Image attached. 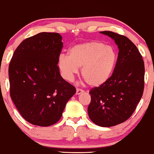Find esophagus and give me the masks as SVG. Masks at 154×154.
Returning <instances> with one entry per match:
<instances>
[{
  "mask_svg": "<svg viewBox=\"0 0 154 154\" xmlns=\"http://www.w3.org/2000/svg\"><path fill=\"white\" fill-rule=\"evenodd\" d=\"M83 92H84V91H83V90L79 89V88H77V89H76V92H75V94L79 95V94H81L82 93H83Z\"/></svg>",
  "mask_w": 154,
  "mask_h": 154,
  "instance_id": "34e87169",
  "label": "esophagus"
}]
</instances>
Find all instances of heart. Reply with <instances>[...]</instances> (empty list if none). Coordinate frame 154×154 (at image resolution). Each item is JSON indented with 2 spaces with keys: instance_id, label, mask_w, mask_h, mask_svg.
<instances>
[{
  "instance_id": "obj_1",
  "label": "heart",
  "mask_w": 154,
  "mask_h": 154,
  "mask_svg": "<svg viewBox=\"0 0 154 154\" xmlns=\"http://www.w3.org/2000/svg\"><path fill=\"white\" fill-rule=\"evenodd\" d=\"M119 54L114 48L98 41L85 42L73 46L69 56L61 54L57 66L63 79L72 81L81 67V76L88 85L97 88L110 79L116 66Z\"/></svg>"
}]
</instances>
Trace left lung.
<instances>
[{
	"label": "left lung",
	"mask_w": 154,
	"mask_h": 154,
	"mask_svg": "<svg viewBox=\"0 0 154 154\" xmlns=\"http://www.w3.org/2000/svg\"><path fill=\"white\" fill-rule=\"evenodd\" d=\"M118 45L119 58L113 74L89 93L90 119L101 127H111L131 116L142 98L144 88V64L136 45L125 35L112 31H100Z\"/></svg>",
	"instance_id": "1"
}]
</instances>
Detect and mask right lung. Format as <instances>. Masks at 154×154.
Segmentation results:
<instances>
[{
	"label": "right lung",
	"instance_id": "add662e5",
	"mask_svg": "<svg viewBox=\"0 0 154 154\" xmlns=\"http://www.w3.org/2000/svg\"><path fill=\"white\" fill-rule=\"evenodd\" d=\"M62 40L58 33H39L24 40L10 60V97L22 116L33 125L47 127L58 122L75 93L57 66Z\"/></svg>",
	"mask_w": 154,
	"mask_h": 154
}]
</instances>
